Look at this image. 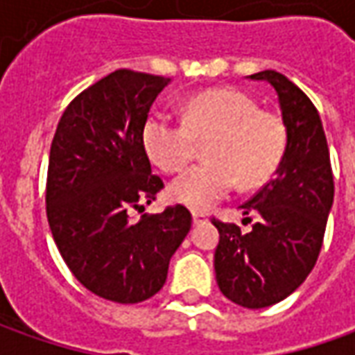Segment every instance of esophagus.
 Here are the masks:
<instances>
[{"mask_svg":"<svg viewBox=\"0 0 355 355\" xmlns=\"http://www.w3.org/2000/svg\"><path fill=\"white\" fill-rule=\"evenodd\" d=\"M209 219H207V215L205 213H193V225H203V223H207Z\"/></svg>","mask_w":355,"mask_h":355,"instance_id":"34e87169","label":"esophagus"}]
</instances>
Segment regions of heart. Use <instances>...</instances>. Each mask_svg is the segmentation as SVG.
I'll list each match as a JSON object with an SVG mask.
<instances>
[{"mask_svg":"<svg viewBox=\"0 0 355 355\" xmlns=\"http://www.w3.org/2000/svg\"><path fill=\"white\" fill-rule=\"evenodd\" d=\"M205 164L182 173L170 185V198L193 211H205L241 184L252 189L266 184L286 152V124L237 89H209L191 96L184 122L152 114L142 130L144 148L159 170L182 171L193 159L198 143Z\"/></svg>","mask_w":355,"mask_h":355,"instance_id":"b5f03b06","label":"heart"}]
</instances>
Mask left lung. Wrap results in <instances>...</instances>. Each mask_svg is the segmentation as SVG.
Masks as SVG:
<instances>
[{
    "label": "left lung",
    "instance_id": "obj_1",
    "mask_svg": "<svg viewBox=\"0 0 355 355\" xmlns=\"http://www.w3.org/2000/svg\"><path fill=\"white\" fill-rule=\"evenodd\" d=\"M251 78L277 90L288 134L286 152L275 178L241 205L243 215H259L249 233L213 217L219 231L215 279L231 302L266 308L293 294L316 265L334 203V175L312 101L277 71H261ZM245 219L251 223V217Z\"/></svg>",
    "mask_w": 355,
    "mask_h": 355
}]
</instances>
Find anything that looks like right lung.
<instances>
[{
  "label": "right lung",
  "instance_id": "obj_1",
  "mask_svg": "<svg viewBox=\"0 0 355 355\" xmlns=\"http://www.w3.org/2000/svg\"><path fill=\"white\" fill-rule=\"evenodd\" d=\"M168 83L118 69L71 101L51 142L53 239L85 288L120 304L144 302L164 286L171 254L191 229L184 205L132 219L164 189L152 173L142 130Z\"/></svg>",
  "mask_w": 355,
  "mask_h": 355
}]
</instances>
